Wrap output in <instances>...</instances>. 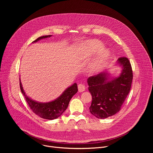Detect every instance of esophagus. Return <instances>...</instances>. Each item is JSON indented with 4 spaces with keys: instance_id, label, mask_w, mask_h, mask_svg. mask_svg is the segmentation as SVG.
<instances>
[{
    "instance_id": "34e87169",
    "label": "esophagus",
    "mask_w": 153,
    "mask_h": 153,
    "mask_svg": "<svg viewBox=\"0 0 153 153\" xmlns=\"http://www.w3.org/2000/svg\"><path fill=\"white\" fill-rule=\"evenodd\" d=\"M78 90L80 93L83 92L85 90V86L83 84H79L78 85Z\"/></svg>"
}]
</instances>
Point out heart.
<instances>
[{
	"mask_svg": "<svg viewBox=\"0 0 153 153\" xmlns=\"http://www.w3.org/2000/svg\"><path fill=\"white\" fill-rule=\"evenodd\" d=\"M88 56H92L97 53L103 48V44L98 40H90L86 41L81 45ZM111 54L107 49L100 51L91 63L89 71L91 74L96 75L100 73L103 68L106 67L109 60L110 59Z\"/></svg>",
	"mask_w": 153,
	"mask_h": 153,
	"instance_id": "heart-1",
	"label": "heart"
}]
</instances>
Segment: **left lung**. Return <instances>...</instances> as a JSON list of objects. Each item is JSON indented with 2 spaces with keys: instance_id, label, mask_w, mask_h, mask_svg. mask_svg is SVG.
<instances>
[{
  "instance_id": "left-lung-1",
  "label": "left lung",
  "mask_w": 153,
  "mask_h": 153,
  "mask_svg": "<svg viewBox=\"0 0 153 153\" xmlns=\"http://www.w3.org/2000/svg\"><path fill=\"white\" fill-rule=\"evenodd\" d=\"M116 65L121 67L118 77H112L105 71L87 79L92 96L90 111L98 119H105L118 113L131 86L133 71L128 59L120 57Z\"/></svg>"
}]
</instances>
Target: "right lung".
Here are the masks:
<instances>
[{"mask_svg": "<svg viewBox=\"0 0 153 153\" xmlns=\"http://www.w3.org/2000/svg\"><path fill=\"white\" fill-rule=\"evenodd\" d=\"M51 36H41L33 41V43L37 42L43 39L50 37ZM19 80L21 92L24 96L26 101L33 112L41 118L47 120H53L60 116L66 110L72 97L78 91L77 83H74L65 90L63 93L55 100L48 102H39L31 99L25 94L21 83L20 78Z\"/></svg>", "mask_w": 153, "mask_h": 153, "instance_id": "right-lung-1", "label": "right lung"}]
</instances>
